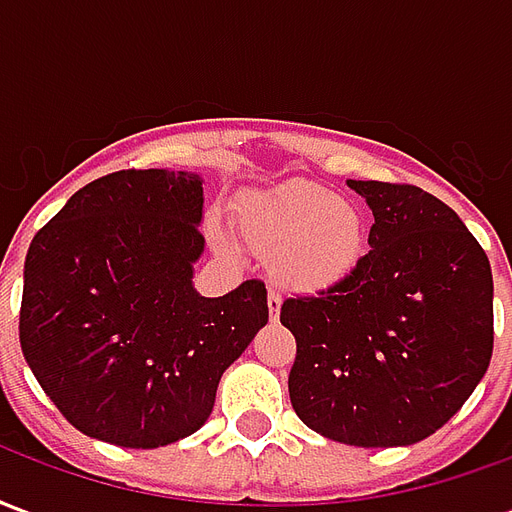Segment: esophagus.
<instances>
[{
  "label": "esophagus",
  "mask_w": 512,
  "mask_h": 512,
  "mask_svg": "<svg viewBox=\"0 0 512 512\" xmlns=\"http://www.w3.org/2000/svg\"><path fill=\"white\" fill-rule=\"evenodd\" d=\"M279 307H282V293L277 288L268 290V318L277 321L279 318Z\"/></svg>",
  "instance_id": "esophagus-1"
}]
</instances>
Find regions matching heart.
Masks as SVG:
<instances>
[{
  "instance_id": "heart-1",
  "label": "heart",
  "mask_w": 512,
  "mask_h": 512,
  "mask_svg": "<svg viewBox=\"0 0 512 512\" xmlns=\"http://www.w3.org/2000/svg\"><path fill=\"white\" fill-rule=\"evenodd\" d=\"M257 255L277 263L282 285L304 293L343 282L365 249V219L318 183H293L257 205L244 222Z\"/></svg>"
}]
</instances>
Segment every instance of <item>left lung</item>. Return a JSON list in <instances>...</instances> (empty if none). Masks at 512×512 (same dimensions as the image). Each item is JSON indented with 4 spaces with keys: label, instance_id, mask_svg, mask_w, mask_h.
Returning a JSON list of instances; mask_svg holds the SVG:
<instances>
[{
    "label": "left lung",
    "instance_id": "obj_1",
    "mask_svg": "<svg viewBox=\"0 0 512 512\" xmlns=\"http://www.w3.org/2000/svg\"><path fill=\"white\" fill-rule=\"evenodd\" d=\"M376 216L356 268L285 299L299 419L354 447L417 444L469 400L494 354V277L450 205L419 186L348 180Z\"/></svg>",
    "mask_w": 512,
    "mask_h": 512
}]
</instances>
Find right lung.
Returning a JSON list of instances; mask_svg holds the SVG:
<instances>
[{
	"label": "right lung",
	"mask_w": 512,
	"mask_h": 512,
	"mask_svg": "<svg viewBox=\"0 0 512 512\" xmlns=\"http://www.w3.org/2000/svg\"><path fill=\"white\" fill-rule=\"evenodd\" d=\"M200 219V175L120 169L76 191L32 238L21 351L84 436L131 450L191 436L224 370L268 323L260 279L219 299L194 290Z\"/></svg>",
	"instance_id": "obj_1"
}]
</instances>
